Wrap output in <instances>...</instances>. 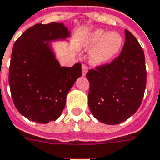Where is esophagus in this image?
I'll return each instance as SVG.
<instances>
[{
    "mask_svg": "<svg viewBox=\"0 0 160 160\" xmlns=\"http://www.w3.org/2000/svg\"><path fill=\"white\" fill-rule=\"evenodd\" d=\"M81 69H82V75L85 76L86 74H87V72L88 71V68L86 66V65H82V67H81Z\"/></svg>",
    "mask_w": 160,
    "mask_h": 160,
    "instance_id": "1",
    "label": "esophagus"
}]
</instances>
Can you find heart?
I'll use <instances>...</instances> for the list:
<instances>
[{"label":"heart","mask_w":160,"mask_h":160,"mask_svg":"<svg viewBox=\"0 0 160 160\" xmlns=\"http://www.w3.org/2000/svg\"><path fill=\"white\" fill-rule=\"evenodd\" d=\"M123 38L119 33H107L103 29H96L85 35L82 40L84 48L92 49L90 61L92 65L102 66L112 61L122 48Z\"/></svg>","instance_id":"1"}]
</instances>
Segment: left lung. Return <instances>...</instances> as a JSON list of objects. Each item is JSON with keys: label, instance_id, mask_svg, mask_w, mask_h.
<instances>
[{"label": "left lung", "instance_id": "obj_1", "mask_svg": "<svg viewBox=\"0 0 160 160\" xmlns=\"http://www.w3.org/2000/svg\"><path fill=\"white\" fill-rule=\"evenodd\" d=\"M122 51L110 64L90 69L88 106L100 122L117 125L129 119L142 102L146 85L145 54L136 38L125 30Z\"/></svg>", "mask_w": 160, "mask_h": 160}]
</instances>
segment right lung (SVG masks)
<instances>
[{"label": "right lung", "instance_id": "1", "mask_svg": "<svg viewBox=\"0 0 160 160\" xmlns=\"http://www.w3.org/2000/svg\"><path fill=\"white\" fill-rule=\"evenodd\" d=\"M71 32L63 23L36 24L15 41L8 82L16 109L27 119L47 124L62 113L67 95L81 76V64L61 67L52 42L65 41Z\"/></svg>", "mask_w": 160, "mask_h": 160}]
</instances>
